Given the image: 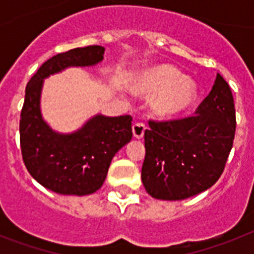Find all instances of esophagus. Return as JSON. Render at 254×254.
Returning a JSON list of instances; mask_svg holds the SVG:
<instances>
[{
	"label": "esophagus",
	"mask_w": 254,
	"mask_h": 254,
	"mask_svg": "<svg viewBox=\"0 0 254 254\" xmlns=\"http://www.w3.org/2000/svg\"><path fill=\"white\" fill-rule=\"evenodd\" d=\"M145 125L141 123H135L133 127H131V130H133V135H134L135 138L141 139L143 137V133H145Z\"/></svg>",
	"instance_id": "34e87169"
}]
</instances>
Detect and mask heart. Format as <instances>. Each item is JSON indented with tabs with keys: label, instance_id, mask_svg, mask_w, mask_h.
<instances>
[{
	"label": "heart",
	"instance_id": "1",
	"mask_svg": "<svg viewBox=\"0 0 254 254\" xmlns=\"http://www.w3.org/2000/svg\"><path fill=\"white\" fill-rule=\"evenodd\" d=\"M141 95H155L151 108L162 119H174L183 115L196 103V83L173 65H158L141 73L134 83Z\"/></svg>",
	"mask_w": 254,
	"mask_h": 254
}]
</instances>
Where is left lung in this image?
Returning <instances> with one entry per match:
<instances>
[{
	"instance_id": "1",
	"label": "left lung",
	"mask_w": 254,
	"mask_h": 254,
	"mask_svg": "<svg viewBox=\"0 0 254 254\" xmlns=\"http://www.w3.org/2000/svg\"><path fill=\"white\" fill-rule=\"evenodd\" d=\"M236 130L228 83L220 73L195 116L155 123L145 130L143 187L161 200H183L212 187L220 178Z\"/></svg>"
}]
</instances>
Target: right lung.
Segmentation results:
<instances>
[{"label": "right lung", "mask_w": 254, "mask_h": 254, "mask_svg": "<svg viewBox=\"0 0 254 254\" xmlns=\"http://www.w3.org/2000/svg\"><path fill=\"white\" fill-rule=\"evenodd\" d=\"M103 46L58 54L27 83L19 135L26 169L43 187L62 195H89L103 186L116 153L131 139V117L95 115L72 133L55 131L41 111L45 79L69 67H92L104 59Z\"/></svg>", "instance_id": "right-lung-1"}]
</instances>
